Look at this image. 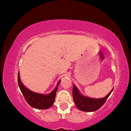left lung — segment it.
I'll return each instance as SVG.
<instances>
[{"instance_id":"1","label":"left lung","mask_w":131,"mask_h":131,"mask_svg":"<svg viewBox=\"0 0 131 131\" xmlns=\"http://www.w3.org/2000/svg\"><path fill=\"white\" fill-rule=\"evenodd\" d=\"M113 88L107 95L102 98H92L84 96L76 85H73V97L76 106L83 112H92L98 110L102 106L112 92Z\"/></svg>"}]
</instances>
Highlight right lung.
<instances>
[{
	"label": "right lung",
	"mask_w": 131,
	"mask_h": 131,
	"mask_svg": "<svg viewBox=\"0 0 131 131\" xmlns=\"http://www.w3.org/2000/svg\"><path fill=\"white\" fill-rule=\"evenodd\" d=\"M61 80L58 81L56 87L51 92L48 94H41L32 91L26 88L21 80L19 72L18 74V83L23 96L31 107L37 109H47L52 106L55 101L57 88Z\"/></svg>",
	"instance_id": "obj_1"
}]
</instances>
